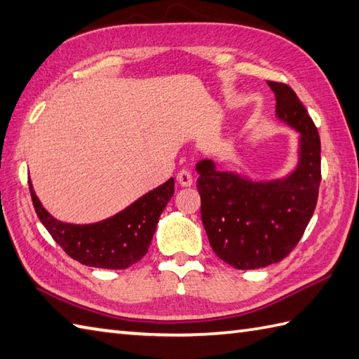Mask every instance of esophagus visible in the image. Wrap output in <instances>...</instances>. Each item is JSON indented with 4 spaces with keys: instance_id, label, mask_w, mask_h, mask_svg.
<instances>
[{
    "instance_id": "1",
    "label": "esophagus",
    "mask_w": 359,
    "mask_h": 359,
    "mask_svg": "<svg viewBox=\"0 0 359 359\" xmlns=\"http://www.w3.org/2000/svg\"><path fill=\"white\" fill-rule=\"evenodd\" d=\"M177 182L182 187H191L193 185V175L187 170H182L177 174Z\"/></svg>"
}]
</instances>
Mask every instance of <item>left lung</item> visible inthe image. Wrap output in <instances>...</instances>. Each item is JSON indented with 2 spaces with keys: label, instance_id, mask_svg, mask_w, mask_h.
I'll use <instances>...</instances> for the list:
<instances>
[{
  "label": "left lung",
  "instance_id": "1",
  "mask_svg": "<svg viewBox=\"0 0 359 359\" xmlns=\"http://www.w3.org/2000/svg\"><path fill=\"white\" fill-rule=\"evenodd\" d=\"M276 95V117L299 134L297 163L276 180H253L197 162L201 216L217 257L238 270H255L282 261L292 251L316 208L321 184V142L318 129L294 90L269 81Z\"/></svg>",
  "mask_w": 359,
  "mask_h": 359
}]
</instances>
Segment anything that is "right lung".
<instances>
[{
  "label": "right lung",
  "mask_w": 359,
  "mask_h": 359,
  "mask_svg": "<svg viewBox=\"0 0 359 359\" xmlns=\"http://www.w3.org/2000/svg\"><path fill=\"white\" fill-rule=\"evenodd\" d=\"M29 189L38 219L72 259L95 269L123 270L148 253L158 217L174 194V179L151 189L117 215L81 225L53 217L36 197L30 180Z\"/></svg>",
  "instance_id": "1"
}]
</instances>
